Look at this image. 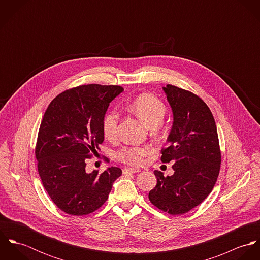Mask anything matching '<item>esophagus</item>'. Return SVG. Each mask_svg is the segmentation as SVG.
<instances>
[{
    "label": "esophagus",
    "instance_id": "esophagus-1",
    "mask_svg": "<svg viewBox=\"0 0 260 260\" xmlns=\"http://www.w3.org/2000/svg\"><path fill=\"white\" fill-rule=\"evenodd\" d=\"M140 172L139 168H124L123 174H129V173H138Z\"/></svg>",
    "mask_w": 260,
    "mask_h": 260
}]
</instances>
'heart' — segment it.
Returning <instances> with one entry per match:
<instances>
[{
	"instance_id": "heart-1",
	"label": "heart",
	"mask_w": 260,
	"mask_h": 260,
	"mask_svg": "<svg viewBox=\"0 0 260 260\" xmlns=\"http://www.w3.org/2000/svg\"><path fill=\"white\" fill-rule=\"evenodd\" d=\"M126 108L141 120L148 128H153L155 132L162 124L167 112V107L163 101L148 93L141 94L131 100L127 103ZM118 120V114L115 111L108 112L104 115L102 120V131L107 139L116 137ZM149 151L150 149L147 146H125L117 151L116 157L124 163L140 165L148 155Z\"/></svg>"
}]
</instances>
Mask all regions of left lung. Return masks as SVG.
I'll use <instances>...</instances> for the list:
<instances>
[{"label": "left lung", "mask_w": 260, "mask_h": 260, "mask_svg": "<svg viewBox=\"0 0 260 260\" xmlns=\"http://www.w3.org/2000/svg\"><path fill=\"white\" fill-rule=\"evenodd\" d=\"M173 112L168 147L161 161L174 174L155 170L157 184L149 192L150 202L171 215H180L199 205L212 191L221 164V152L213 115L206 103L190 91L173 85L163 87Z\"/></svg>", "instance_id": "left-lung-1"}]
</instances>
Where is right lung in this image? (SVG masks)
Wrapping results in <instances>:
<instances>
[{"label":"right lung","instance_id":"1","mask_svg":"<svg viewBox=\"0 0 260 260\" xmlns=\"http://www.w3.org/2000/svg\"><path fill=\"white\" fill-rule=\"evenodd\" d=\"M120 86L88 84L66 90L49 104L38 133L35 155L42 183L58 208L82 216L108 199L122 170L87 173L86 162L104 141L102 120Z\"/></svg>","mask_w":260,"mask_h":260}]
</instances>
